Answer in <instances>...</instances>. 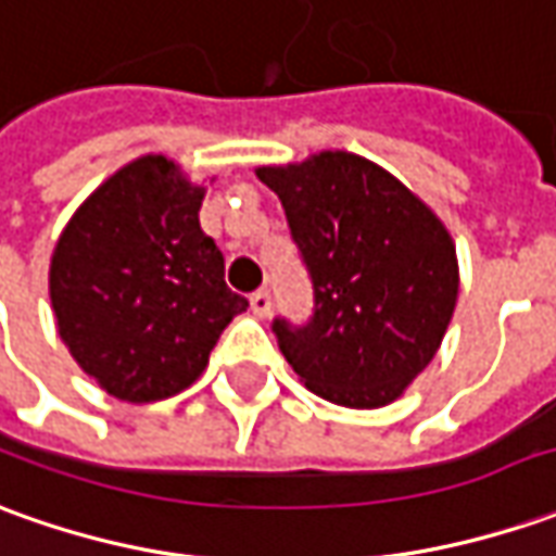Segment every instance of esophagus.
Wrapping results in <instances>:
<instances>
[{
    "mask_svg": "<svg viewBox=\"0 0 556 556\" xmlns=\"http://www.w3.org/2000/svg\"><path fill=\"white\" fill-rule=\"evenodd\" d=\"M249 304H252V313H255L258 319H264V316L270 313V292H267V289H258V292H252Z\"/></svg>",
    "mask_w": 556,
    "mask_h": 556,
    "instance_id": "34e87169",
    "label": "esophagus"
}]
</instances>
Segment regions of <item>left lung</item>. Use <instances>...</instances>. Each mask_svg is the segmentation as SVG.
<instances>
[{
	"label": "left lung",
	"mask_w": 556,
	"mask_h": 556,
	"mask_svg": "<svg viewBox=\"0 0 556 556\" xmlns=\"http://www.w3.org/2000/svg\"><path fill=\"white\" fill-rule=\"evenodd\" d=\"M313 286L307 323L274 319L294 374L328 402L383 407L432 362L456 307V249L405 185L350 151L262 167Z\"/></svg>",
	"instance_id": "1"
}]
</instances>
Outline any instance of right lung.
I'll list each match as a JSON object with an SVG mask.
<instances>
[{"label": "right lung", "instance_id": "right-lung-1", "mask_svg": "<svg viewBox=\"0 0 556 556\" xmlns=\"http://www.w3.org/2000/svg\"><path fill=\"white\" fill-rule=\"evenodd\" d=\"M203 188L164 154H146L90 194L51 258L60 338L121 402H161L206 368L249 307L225 286V258L200 228Z\"/></svg>", "mask_w": 556, "mask_h": 556}]
</instances>
